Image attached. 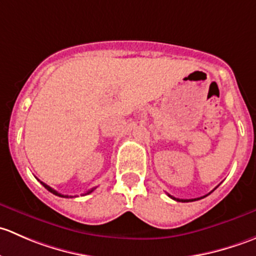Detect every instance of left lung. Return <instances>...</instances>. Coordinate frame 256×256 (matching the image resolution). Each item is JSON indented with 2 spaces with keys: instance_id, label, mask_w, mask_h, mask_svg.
Listing matches in <instances>:
<instances>
[{
  "instance_id": "left-lung-1",
  "label": "left lung",
  "mask_w": 256,
  "mask_h": 256,
  "mask_svg": "<svg viewBox=\"0 0 256 256\" xmlns=\"http://www.w3.org/2000/svg\"><path fill=\"white\" fill-rule=\"evenodd\" d=\"M168 197H171L172 200H177V202H193V200H200V198H204V197H200V198H194V200H180V198H174V197H172L171 194H168Z\"/></svg>"
}]
</instances>
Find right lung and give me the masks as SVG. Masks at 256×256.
Masks as SVG:
<instances>
[{"label": "right lung", "mask_w": 256, "mask_h": 256, "mask_svg": "<svg viewBox=\"0 0 256 256\" xmlns=\"http://www.w3.org/2000/svg\"><path fill=\"white\" fill-rule=\"evenodd\" d=\"M40 183H42V184H43V186H44V188H47V190H49V192H50V193H53V194H56V196H59V197L69 198V196H64V194H60V193H58V192H56V190H53V188H52V187H49V186H48V184H46V183H43V182H40ZM95 190V188H92V190H88V192H86V193H85V194H89V193H92V190ZM70 198H72V196H70Z\"/></svg>", "instance_id": "1"}]
</instances>
